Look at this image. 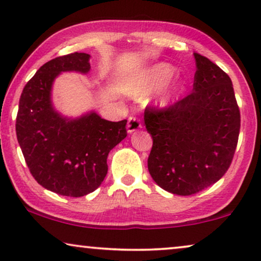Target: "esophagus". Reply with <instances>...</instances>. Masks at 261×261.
Returning <instances> with one entry per match:
<instances>
[{"mask_svg":"<svg viewBox=\"0 0 261 261\" xmlns=\"http://www.w3.org/2000/svg\"><path fill=\"white\" fill-rule=\"evenodd\" d=\"M141 128V122L140 120L137 119V117L130 116L128 119V123H127V130L128 133H134V132L139 130Z\"/></svg>","mask_w":261,"mask_h":261,"instance_id":"34e87169","label":"esophagus"}]
</instances>
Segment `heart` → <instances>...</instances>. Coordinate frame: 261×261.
<instances>
[{
    "mask_svg": "<svg viewBox=\"0 0 261 261\" xmlns=\"http://www.w3.org/2000/svg\"><path fill=\"white\" fill-rule=\"evenodd\" d=\"M174 76V69L169 64L159 63L155 64L147 70L142 71L137 76L126 80L122 84V90L124 94L133 96V97H141L152 94L163 89ZM183 91L181 85H177L172 91L167 94L165 101L169 102L176 98Z\"/></svg>",
    "mask_w": 261,
    "mask_h": 261,
    "instance_id": "b5f03b06",
    "label": "heart"
}]
</instances>
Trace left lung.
<instances>
[{"instance_id":"1","label":"left lung","mask_w":261,"mask_h":261,"mask_svg":"<svg viewBox=\"0 0 261 261\" xmlns=\"http://www.w3.org/2000/svg\"><path fill=\"white\" fill-rule=\"evenodd\" d=\"M194 56L191 94L166 109L147 107L144 116L153 139L149 174L164 190L179 196L194 195L222 178L240 133L229 76L205 57Z\"/></svg>"}]
</instances>
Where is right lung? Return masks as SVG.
<instances>
[{
  "label": "right lung",
  "instance_id": "add662e5",
  "mask_svg": "<svg viewBox=\"0 0 261 261\" xmlns=\"http://www.w3.org/2000/svg\"><path fill=\"white\" fill-rule=\"evenodd\" d=\"M90 55L71 53L44 64L24 85L16 137L32 176L47 190L69 197L95 191L108 172L109 152L127 137V120L112 122L95 112L63 116L52 103L53 82L62 72L88 73Z\"/></svg>",
  "mask_w": 261,
  "mask_h": 261
}]
</instances>
